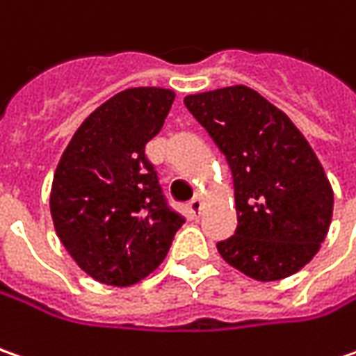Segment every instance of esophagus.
Instances as JSON below:
<instances>
[{"label":"esophagus","mask_w":356,"mask_h":356,"mask_svg":"<svg viewBox=\"0 0 356 356\" xmlns=\"http://www.w3.org/2000/svg\"><path fill=\"white\" fill-rule=\"evenodd\" d=\"M187 211H189L191 218H197L199 213H201V199H199V197H195V199L187 204Z\"/></svg>","instance_id":"34e87169"}]
</instances>
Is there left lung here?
I'll return each mask as SVG.
<instances>
[{"label": "left lung", "instance_id": "1", "mask_svg": "<svg viewBox=\"0 0 356 356\" xmlns=\"http://www.w3.org/2000/svg\"><path fill=\"white\" fill-rule=\"evenodd\" d=\"M183 102L232 173L238 225L216 242L218 254L260 282L300 272L333 215V191L307 140L282 110L242 84Z\"/></svg>", "mask_w": 356, "mask_h": 356}]
</instances>
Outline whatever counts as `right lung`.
<instances>
[{
  "label": "right lung",
  "mask_w": 356,
  "mask_h": 356,
  "mask_svg": "<svg viewBox=\"0 0 356 356\" xmlns=\"http://www.w3.org/2000/svg\"><path fill=\"white\" fill-rule=\"evenodd\" d=\"M175 100L165 88H128L82 122L58 161L51 216L80 268L108 286H134L165 260L185 218L163 195L145 143Z\"/></svg>",
  "instance_id": "1"
}]
</instances>
